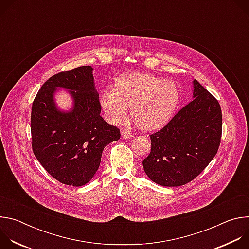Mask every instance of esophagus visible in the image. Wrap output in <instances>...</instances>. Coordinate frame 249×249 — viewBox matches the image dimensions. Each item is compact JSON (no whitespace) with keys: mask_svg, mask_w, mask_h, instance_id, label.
Segmentation results:
<instances>
[{"mask_svg":"<svg viewBox=\"0 0 249 249\" xmlns=\"http://www.w3.org/2000/svg\"><path fill=\"white\" fill-rule=\"evenodd\" d=\"M121 136H122L123 139H130V138L133 137V134H132L131 131H129L127 129H123L121 131Z\"/></svg>","mask_w":249,"mask_h":249,"instance_id":"34e87169","label":"esophagus"}]
</instances>
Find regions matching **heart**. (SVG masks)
Instances as JSON below:
<instances>
[{
    "instance_id": "b5f03b06",
    "label": "heart",
    "mask_w": 249,
    "mask_h": 249,
    "mask_svg": "<svg viewBox=\"0 0 249 249\" xmlns=\"http://www.w3.org/2000/svg\"><path fill=\"white\" fill-rule=\"evenodd\" d=\"M179 89L169 80L151 74L132 73L120 76L113 89L100 95V106L110 122L121 123L132 106L136 125L145 131H156L172 118L179 102Z\"/></svg>"
}]
</instances>
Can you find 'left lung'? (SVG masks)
Returning a JSON list of instances; mask_svg holds the SVG:
<instances>
[{
  "label": "left lung",
  "instance_id": "left-lung-1",
  "mask_svg": "<svg viewBox=\"0 0 249 249\" xmlns=\"http://www.w3.org/2000/svg\"><path fill=\"white\" fill-rule=\"evenodd\" d=\"M192 84L193 100L150 136L151 153L143 167L149 178L161 186H180L193 180L214 159L220 146L221 106L197 80Z\"/></svg>",
  "mask_w": 249,
  "mask_h": 249
}]
</instances>
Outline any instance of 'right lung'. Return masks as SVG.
I'll return each instance as SVG.
<instances>
[{
  "label": "right lung",
  "mask_w": 249,
  "mask_h": 249,
  "mask_svg": "<svg viewBox=\"0 0 249 249\" xmlns=\"http://www.w3.org/2000/svg\"><path fill=\"white\" fill-rule=\"evenodd\" d=\"M91 66L51 77L39 89L31 108L32 150L45 170L61 183L83 186L92 179L103 149L120 139V131L100 116L101 106ZM66 89L73 105L61 110L54 99Z\"/></svg>",
  "instance_id": "add662e5"
}]
</instances>
